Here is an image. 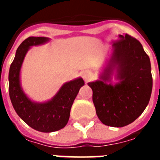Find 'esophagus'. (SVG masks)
Listing matches in <instances>:
<instances>
[{"label":"esophagus","instance_id":"obj_1","mask_svg":"<svg viewBox=\"0 0 160 160\" xmlns=\"http://www.w3.org/2000/svg\"><path fill=\"white\" fill-rule=\"evenodd\" d=\"M82 77H83L84 80L86 82H88L92 78V73L89 70H86V71H84L83 73H82Z\"/></svg>","mask_w":160,"mask_h":160}]
</instances>
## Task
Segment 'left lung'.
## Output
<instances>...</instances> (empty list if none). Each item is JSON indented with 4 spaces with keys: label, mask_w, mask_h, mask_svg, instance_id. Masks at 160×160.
Here are the masks:
<instances>
[{
    "label": "left lung",
    "mask_w": 160,
    "mask_h": 160,
    "mask_svg": "<svg viewBox=\"0 0 160 160\" xmlns=\"http://www.w3.org/2000/svg\"><path fill=\"white\" fill-rule=\"evenodd\" d=\"M114 52L101 80L88 83L98 118L107 126L123 127L133 122L149 103L152 77L149 56L141 43L128 34L119 35L113 43ZM119 83L108 84L113 68Z\"/></svg>",
    "instance_id": "1"
}]
</instances>
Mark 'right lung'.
<instances>
[{
	"label": "right lung",
	"mask_w": 160,
	"mask_h": 160,
	"mask_svg": "<svg viewBox=\"0 0 160 160\" xmlns=\"http://www.w3.org/2000/svg\"><path fill=\"white\" fill-rule=\"evenodd\" d=\"M48 38L29 37L17 49L8 74L9 96L16 113L26 123L40 132H54L62 129L68 123L73 101L84 85L81 78L64 84L51 100L43 104L31 101L23 92L19 83V71L30 46L47 42Z\"/></svg>",
	"instance_id": "1"
}]
</instances>
